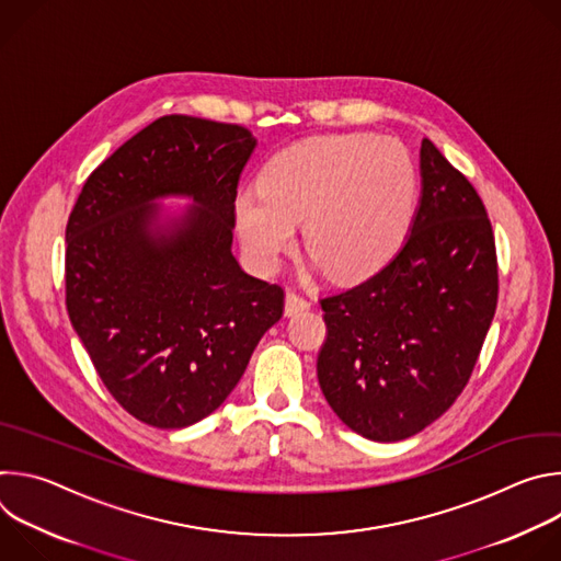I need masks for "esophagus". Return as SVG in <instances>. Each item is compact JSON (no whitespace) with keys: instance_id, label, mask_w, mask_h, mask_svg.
Instances as JSON below:
<instances>
[{"instance_id":"34e87169","label":"esophagus","mask_w":561,"mask_h":561,"mask_svg":"<svg viewBox=\"0 0 561 561\" xmlns=\"http://www.w3.org/2000/svg\"><path fill=\"white\" fill-rule=\"evenodd\" d=\"M308 308H310V301H308L304 295H299V293H295V290H288V295H286V306H284V312H286L288 317L299 314V312H304V310H308Z\"/></svg>"}]
</instances>
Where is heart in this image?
<instances>
[{"label":"heart","mask_w":561,"mask_h":561,"mask_svg":"<svg viewBox=\"0 0 561 561\" xmlns=\"http://www.w3.org/2000/svg\"><path fill=\"white\" fill-rule=\"evenodd\" d=\"M417 173L402 141L370 133L317 135L275 152L260 186L234 195L239 239L251 264L275 271L304 247L335 279H362L386 266L411 232Z\"/></svg>","instance_id":"obj_1"}]
</instances>
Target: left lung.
I'll return each mask as SVG.
<instances>
[{
	"instance_id": "obj_1",
	"label": "left lung",
	"mask_w": 561,
	"mask_h": 561,
	"mask_svg": "<svg viewBox=\"0 0 561 561\" xmlns=\"http://www.w3.org/2000/svg\"><path fill=\"white\" fill-rule=\"evenodd\" d=\"M422 199L399 253L322 297L317 379L337 417L373 442L407 439L466 388L497 308L495 234L482 197L431 139Z\"/></svg>"
}]
</instances>
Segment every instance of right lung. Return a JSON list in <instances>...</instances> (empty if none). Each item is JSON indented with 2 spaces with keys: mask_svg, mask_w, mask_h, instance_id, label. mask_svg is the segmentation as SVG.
<instances>
[{
  "mask_svg": "<svg viewBox=\"0 0 561 561\" xmlns=\"http://www.w3.org/2000/svg\"><path fill=\"white\" fill-rule=\"evenodd\" d=\"M249 128L191 115L148 124L89 175L66 224V308L91 362L135 420L186 428L221 407L284 288L242 271L230 244ZM198 204L159 227L151 199Z\"/></svg>",
  "mask_w": 561,
  "mask_h": 561,
  "instance_id": "right-lung-1",
  "label": "right lung"
}]
</instances>
